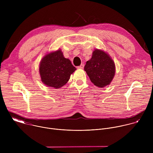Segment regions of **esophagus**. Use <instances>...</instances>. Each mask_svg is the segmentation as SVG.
Instances as JSON below:
<instances>
[{
  "label": "esophagus",
  "instance_id": "obj_1",
  "mask_svg": "<svg viewBox=\"0 0 153 153\" xmlns=\"http://www.w3.org/2000/svg\"><path fill=\"white\" fill-rule=\"evenodd\" d=\"M79 69H83V68H84V64L83 63H82V64H81L79 67H77Z\"/></svg>",
  "mask_w": 153,
  "mask_h": 153
}]
</instances>
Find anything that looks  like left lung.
I'll list each match as a JSON object with an SVG mask.
<instances>
[{
  "instance_id": "left-lung-1",
  "label": "left lung",
  "mask_w": 153,
  "mask_h": 153,
  "mask_svg": "<svg viewBox=\"0 0 153 153\" xmlns=\"http://www.w3.org/2000/svg\"><path fill=\"white\" fill-rule=\"evenodd\" d=\"M84 70L95 86L103 88L112 82L116 66L110 54L103 50L96 49L93 52L91 59L86 62Z\"/></svg>"
}]
</instances>
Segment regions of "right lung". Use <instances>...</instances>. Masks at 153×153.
I'll list each match as a JSON object with an SVG mask.
<instances>
[{"label": "right lung", "mask_w": 153, "mask_h": 153, "mask_svg": "<svg viewBox=\"0 0 153 153\" xmlns=\"http://www.w3.org/2000/svg\"><path fill=\"white\" fill-rule=\"evenodd\" d=\"M41 81L48 87L58 89L66 84L76 68L65 58L60 49L43 57L39 64Z\"/></svg>", "instance_id": "1"}]
</instances>
